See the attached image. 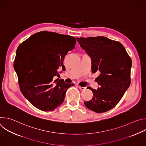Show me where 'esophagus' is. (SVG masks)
<instances>
[{
	"label": "esophagus",
	"mask_w": 146,
	"mask_h": 146,
	"mask_svg": "<svg viewBox=\"0 0 146 146\" xmlns=\"http://www.w3.org/2000/svg\"><path fill=\"white\" fill-rule=\"evenodd\" d=\"M78 88L81 90H85L86 89V87H81V86H78Z\"/></svg>",
	"instance_id": "obj_1"
}]
</instances>
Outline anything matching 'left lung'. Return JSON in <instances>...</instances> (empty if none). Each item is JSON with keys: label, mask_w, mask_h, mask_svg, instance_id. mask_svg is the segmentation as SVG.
I'll return each mask as SVG.
<instances>
[{"label": "left lung", "mask_w": 146, "mask_h": 146, "mask_svg": "<svg viewBox=\"0 0 146 146\" xmlns=\"http://www.w3.org/2000/svg\"><path fill=\"white\" fill-rule=\"evenodd\" d=\"M76 39L91 58L92 72L100 73L96 78L99 87H88L93 97L85 105L98 113L106 112L117 105L131 84L132 60L118 41L104 36Z\"/></svg>", "instance_id": "obj_1"}]
</instances>
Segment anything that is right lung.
<instances>
[{"mask_svg":"<svg viewBox=\"0 0 146 146\" xmlns=\"http://www.w3.org/2000/svg\"><path fill=\"white\" fill-rule=\"evenodd\" d=\"M43 32L50 36L48 39L37 42L33 39L25 49L22 47L28 39L19 45L14 68L23 95L35 107L47 111L60 106L67 90L74 86L55 77L60 78L59 71L65 69V56L74 48L76 40L69 35Z\"/></svg>","mask_w":146,"mask_h":146,"instance_id":"1","label":"right lung"}]
</instances>
